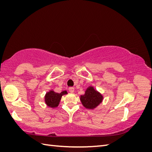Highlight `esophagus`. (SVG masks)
Listing matches in <instances>:
<instances>
[{
    "mask_svg": "<svg viewBox=\"0 0 152 152\" xmlns=\"http://www.w3.org/2000/svg\"><path fill=\"white\" fill-rule=\"evenodd\" d=\"M68 90H69V91L70 92V93H73V92H74V88H73V87H69Z\"/></svg>",
    "mask_w": 152,
    "mask_h": 152,
    "instance_id": "1",
    "label": "esophagus"
}]
</instances>
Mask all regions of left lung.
Listing matches in <instances>:
<instances>
[{"label":"left lung","instance_id":"1","mask_svg":"<svg viewBox=\"0 0 152 152\" xmlns=\"http://www.w3.org/2000/svg\"><path fill=\"white\" fill-rule=\"evenodd\" d=\"M81 102L84 107L89 109H93L97 107L103 100V96L98 91L90 87L87 89L84 95L81 96Z\"/></svg>","mask_w":152,"mask_h":152}]
</instances>
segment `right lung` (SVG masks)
Masks as SVG:
<instances>
[{"instance_id": "1", "label": "right lung", "mask_w": 152, "mask_h": 152, "mask_svg": "<svg viewBox=\"0 0 152 152\" xmlns=\"http://www.w3.org/2000/svg\"><path fill=\"white\" fill-rule=\"evenodd\" d=\"M66 94H67V92L66 91L61 92V93H55L53 91H50L45 96V103L50 107H56L59 104V102H60L62 96Z\"/></svg>"}]
</instances>
